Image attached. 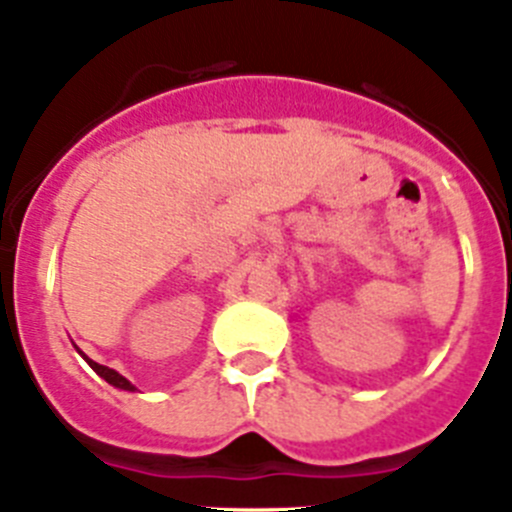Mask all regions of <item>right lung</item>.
<instances>
[{
  "label": "right lung",
  "mask_w": 512,
  "mask_h": 512,
  "mask_svg": "<svg viewBox=\"0 0 512 512\" xmlns=\"http://www.w3.org/2000/svg\"><path fill=\"white\" fill-rule=\"evenodd\" d=\"M85 361H88V364H90V369H93L95 374H98V376H103V379L108 381V384L118 386V389L133 391V384H131V381H128V379H123V376L118 374V371L108 369V366H100V364H95V361H90V358H85Z\"/></svg>",
  "instance_id": "obj_1"
}]
</instances>
